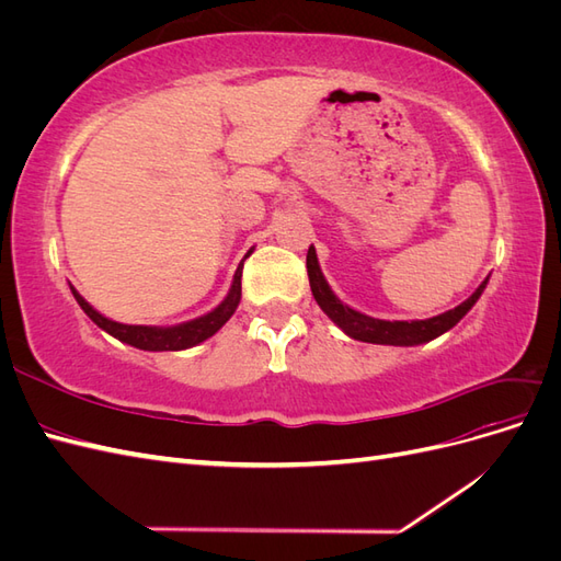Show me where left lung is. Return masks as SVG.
I'll return each instance as SVG.
<instances>
[{"label": "left lung", "mask_w": 561, "mask_h": 561, "mask_svg": "<svg viewBox=\"0 0 561 561\" xmlns=\"http://www.w3.org/2000/svg\"><path fill=\"white\" fill-rule=\"evenodd\" d=\"M307 268H309L311 293L318 301V307L325 311L339 328H342L348 336L358 339V342L390 344V346H416V344L431 342V339H435L439 334H445L472 309V304L480 299L482 290L486 287V280H489L486 278L478 287V290H474L463 304H458L456 309L439 313L435 318H428V320H379V318H369L360 311H353L330 290L328 280L322 278V271L318 266L313 245L309 248V254H307Z\"/></svg>", "instance_id": "8db88e82"}]
</instances>
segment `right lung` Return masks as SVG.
Masks as SVG:
<instances>
[{
	"mask_svg": "<svg viewBox=\"0 0 561 561\" xmlns=\"http://www.w3.org/2000/svg\"><path fill=\"white\" fill-rule=\"evenodd\" d=\"M241 274L243 271L239 266L236 268L233 285H231L227 299L219 304L217 309H213L210 313L201 316L196 320L182 322V325H175V328L124 325V322H114V320L105 318L103 313H98L91 304L75 290V287H72V295L79 301L83 313H87L98 328H103L105 332L116 336L118 342L130 344V346L142 348V351H182V348H192L201 342H206L208 336H213L233 316L236 307H239V301H241Z\"/></svg>",
	"mask_w": 561,
	"mask_h": 561,
	"instance_id": "right-lung-1",
	"label": "right lung"
}]
</instances>
